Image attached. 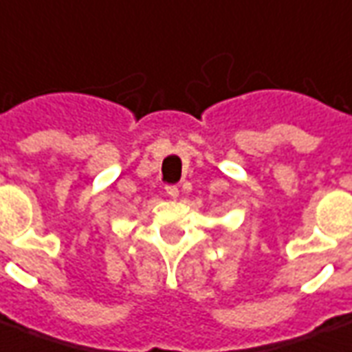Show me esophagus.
I'll list each match as a JSON object with an SVG mask.
<instances>
[{
    "label": "esophagus",
    "mask_w": 352,
    "mask_h": 352,
    "mask_svg": "<svg viewBox=\"0 0 352 352\" xmlns=\"http://www.w3.org/2000/svg\"><path fill=\"white\" fill-rule=\"evenodd\" d=\"M166 194H168V197H171V199H177V197H179V188H177L175 184H170V186H166Z\"/></svg>",
    "instance_id": "obj_1"
}]
</instances>
